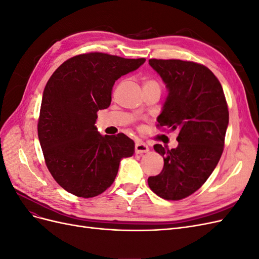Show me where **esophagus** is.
<instances>
[{"mask_svg": "<svg viewBox=\"0 0 259 259\" xmlns=\"http://www.w3.org/2000/svg\"><path fill=\"white\" fill-rule=\"evenodd\" d=\"M148 151H149L148 145L145 144L144 142H142V140H137L136 145H135V152L137 154H140V153H146Z\"/></svg>", "mask_w": 259, "mask_h": 259, "instance_id": "34e87169", "label": "esophagus"}]
</instances>
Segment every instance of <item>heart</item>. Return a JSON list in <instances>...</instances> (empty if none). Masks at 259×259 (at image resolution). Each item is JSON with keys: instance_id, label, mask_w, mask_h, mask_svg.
Instances as JSON below:
<instances>
[{"instance_id": "1", "label": "heart", "mask_w": 259, "mask_h": 259, "mask_svg": "<svg viewBox=\"0 0 259 259\" xmlns=\"http://www.w3.org/2000/svg\"><path fill=\"white\" fill-rule=\"evenodd\" d=\"M145 85H159L158 83H156V82H154V81H150V80H149V81H146L145 82ZM144 85V86H145Z\"/></svg>"}]
</instances>
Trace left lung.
<instances>
[{
	"label": "left lung",
	"instance_id": "8db88e82",
	"mask_svg": "<svg viewBox=\"0 0 259 259\" xmlns=\"http://www.w3.org/2000/svg\"><path fill=\"white\" fill-rule=\"evenodd\" d=\"M149 65L167 89L159 126L178 130L174 149L154 145L164 159L161 173L148 178L150 189L165 200H182L197 191L221 159L229 112L225 94L208 68L179 59H150Z\"/></svg>",
	"mask_w": 259,
	"mask_h": 259
}]
</instances>
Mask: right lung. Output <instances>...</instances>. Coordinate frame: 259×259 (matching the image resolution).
I'll list each match as a JSON object with an SVG mask.
<instances>
[{"instance_id": "1", "label": "right lung", "mask_w": 259, "mask_h": 259, "mask_svg": "<svg viewBox=\"0 0 259 259\" xmlns=\"http://www.w3.org/2000/svg\"><path fill=\"white\" fill-rule=\"evenodd\" d=\"M145 58L126 59L90 53L68 59L46 84L37 135L46 166L59 186L81 198L103 193L114 182L123 158L135 152L124 134L97 131V112L111 104V91L122 75Z\"/></svg>"}]
</instances>
